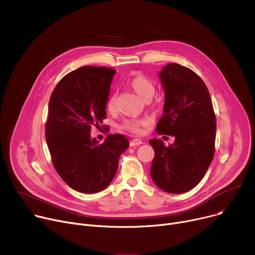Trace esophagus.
<instances>
[{"instance_id": "esophagus-1", "label": "esophagus", "mask_w": 255, "mask_h": 255, "mask_svg": "<svg viewBox=\"0 0 255 255\" xmlns=\"http://www.w3.org/2000/svg\"><path fill=\"white\" fill-rule=\"evenodd\" d=\"M143 142L140 140V139H132L130 142H129V146L130 147H133V146H139L141 145Z\"/></svg>"}]
</instances>
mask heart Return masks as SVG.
Segmentation results:
<instances>
[{"instance_id": "heart-1", "label": "heart", "mask_w": 255, "mask_h": 255, "mask_svg": "<svg viewBox=\"0 0 255 255\" xmlns=\"http://www.w3.org/2000/svg\"><path fill=\"white\" fill-rule=\"evenodd\" d=\"M128 85L136 93L142 100L148 102L151 100L156 92V87L154 82L146 77L143 74H136L131 78L128 79ZM116 107V95L113 94L108 98L107 109L109 112H113ZM148 125L146 119H127L122 125V128L126 129L131 133L141 134L144 131V128Z\"/></svg>"}]
</instances>
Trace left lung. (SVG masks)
Instances as JSON below:
<instances>
[{
  "instance_id": "8db88e82",
  "label": "left lung",
  "mask_w": 255,
  "mask_h": 255,
  "mask_svg": "<svg viewBox=\"0 0 255 255\" xmlns=\"http://www.w3.org/2000/svg\"><path fill=\"white\" fill-rule=\"evenodd\" d=\"M159 78L166 97L156 132L175 141L164 146L160 139L149 140L154 149L150 175L163 191L183 193L200 183L213 159L216 117L206 84L192 70L169 64Z\"/></svg>"
}]
</instances>
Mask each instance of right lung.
I'll list each match as a JSON object with an SVG mask.
<instances>
[{"instance_id": "add662e5", "label": "right lung", "mask_w": 255, "mask_h": 255, "mask_svg": "<svg viewBox=\"0 0 255 255\" xmlns=\"http://www.w3.org/2000/svg\"><path fill=\"white\" fill-rule=\"evenodd\" d=\"M115 72L93 66L74 70L56 84L49 100L45 138L52 164L63 180L79 192L106 188L129 145L121 133L109 134L104 143L91 138L92 127H100L107 117Z\"/></svg>"}]
</instances>
